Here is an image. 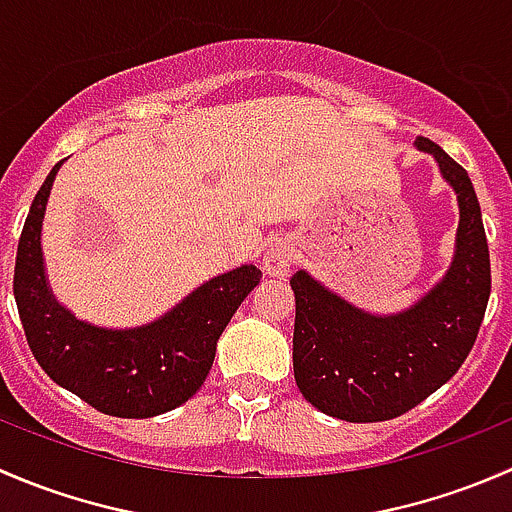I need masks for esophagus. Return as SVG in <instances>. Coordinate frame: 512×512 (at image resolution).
Returning <instances> with one entry per match:
<instances>
[{
    "label": "esophagus",
    "mask_w": 512,
    "mask_h": 512,
    "mask_svg": "<svg viewBox=\"0 0 512 512\" xmlns=\"http://www.w3.org/2000/svg\"><path fill=\"white\" fill-rule=\"evenodd\" d=\"M294 262V247L289 240H275L262 255V270L270 277H285Z\"/></svg>",
    "instance_id": "34e87169"
}]
</instances>
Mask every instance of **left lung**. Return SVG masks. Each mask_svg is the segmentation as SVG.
<instances>
[{
    "instance_id": "1",
    "label": "left lung",
    "mask_w": 512,
    "mask_h": 512,
    "mask_svg": "<svg viewBox=\"0 0 512 512\" xmlns=\"http://www.w3.org/2000/svg\"><path fill=\"white\" fill-rule=\"evenodd\" d=\"M436 160L458 200L451 265L411 307L374 314L297 270L294 381L322 414L352 423L389 421L441 389L471 354L490 297V257L480 205L466 170L428 138L414 141Z\"/></svg>"
}]
</instances>
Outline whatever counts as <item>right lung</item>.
<instances>
[{
  "label": "right lung",
  "instance_id": "obj_1",
  "mask_svg": "<svg viewBox=\"0 0 512 512\" xmlns=\"http://www.w3.org/2000/svg\"><path fill=\"white\" fill-rule=\"evenodd\" d=\"M46 175L17 247L14 299L34 359L59 386L118 418H151L178 409L203 386L220 334L242 299L260 285L255 265L203 282L141 327L111 329L79 319L51 292L41 225L59 168Z\"/></svg>",
  "mask_w": 512,
  "mask_h": 512
}]
</instances>
